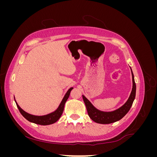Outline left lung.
Masks as SVG:
<instances>
[{
	"label": "left lung",
	"instance_id": "obj_1",
	"mask_svg": "<svg viewBox=\"0 0 157 157\" xmlns=\"http://www.w3.org/2000/svg\"><path fill=\"white\" fill-rule=\"evenodd\" d=\"M131 72L132 76L133 86L130 97L128 98L127 101L124 104V105L120 108L117 109V110L111 112H105L99 111L92 105L91 102H90L86 97L82 95V98L85 103V105L86 107L88 116L93 121H94L95 122L99 123V124H111V123L121 120V118L124 117L126 115L127 113L129 111L135 99L136 92V86L134 80V76L132 73V69Z\"/></svg>",
	"mask_w": 157,
	"mask_h": 157
}]
</instances>
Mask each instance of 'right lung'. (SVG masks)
<instances>
[{
    "label": "right lung",
    "instance_id": "obj_1",
    "mask_svg": "<svg viewBox=\"0 0 157 157\" xmlns=\"http://www.w3.org/2000/svg\"><path fill=\"white\" fill-rule=\"evenodd\" d=\"M73 89V88L72 87L68 90V91L67 92V93L65 94L64 98H63L62 101H61V102L60 103L59 107L55 111L52 112L51 113H49V114H48V115H46L36 116V115H31V114L25 112V111H23V109L20 106H19V105L16 101L15 98H14V100H15V101H16V105L19 109V111H20V113L23 115V117L26 118L28 121H29L33 123H35V124H36L44 125V126L49 125V124H54V123L58 121L59 120V118L61 117V115H62V113L63 112L65 103L66 101H67V99L69 97L71 91Z\"/></svg>",
    "mask_w": 157,
    "mask_h": 157
}]
</instances>
